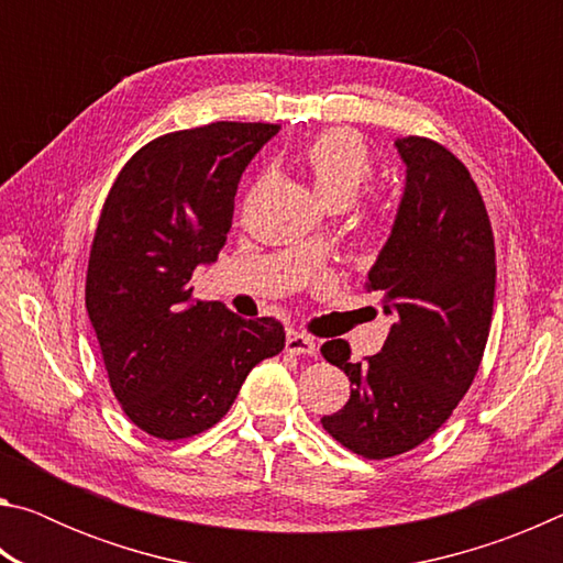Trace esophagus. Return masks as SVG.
<instances>
[{"label": "esophagus", "instance_id": "obj_1", "mask_svg": "<svg viewBox=\"0 0 563 563\" xmlns=\"http://www.w3.org/2000/svg\"><path fill=\"white\" fill-rule=\"evenodd\" d=\"M285 350L290 352V355H316V340L310 335H305V332L298 330H288V338H285Z\"/></svg>", "mask_w": 563, "mask_h": 563}]
</instances>
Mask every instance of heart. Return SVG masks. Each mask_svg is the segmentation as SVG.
<instances>
[{
  "instance_id": "b5f03b06",
  "label": "heart",
  "mask_w": 563,
  "mask_h": 563,
  "mask_svg": "<svg viewBox=\"0 0 563 563\" xmlns=\"http://www.w3.org/2000/svg\"><path fill=\"white\" fill-rule=\"evenodd\" d=\"M302 164L330 208H347L373 178V158L355 131L328 129L302 151ZM318 247H310L316 255Z\"/></svg>"
}]
</instances>
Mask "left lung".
I'll list each match as a JSON object with an SVG mask.
<instances>
[{
  "instance_id": "1",
  "label": "left lung",
  "mask_w": 563,
  "mask_h": 563,
  "mask_svg": "<svg viewBox=\"0 0 563 563\" xmlns=\"http://www.w3.org/2000/svg\"><path fill=\"white\" fill-rule=\"evenodd\" d=\"M395 146L407 166L405 196L367 273V290L383 295L395 322L365 362H350L345 340L322 345L347 375L350 399L320 422L365 460L415 450L450 419L487 347L497 283L489 213L470 170L432 139Z\"/></svg>"
}]
</instances>
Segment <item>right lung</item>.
I'll return each mask as SVG.
<instances>
[{
  "instance_id": "1",
  "label": "right lung",
  "mask_w": 563,
  "mask_h": 563,
  "mask_svg": "<svg viewBox=\"0 0 563 563\" xmlns=\"http://www.w3.org/2000/svg\"><path fill=\"white\" fill-rule=\"evenodd\" d=\"M278 129L216 121L164 133L126 161L101 208L89 320L121 409L156 440L221 422L247 373L285 347L275 318L243 320L190 288L225 245L245 166Z\"/></svg>"
}]
</instances>
